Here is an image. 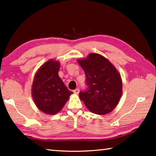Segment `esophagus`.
<instances>
[{
	"mask_svg": "<svg viewBox=\"0 0 156 156\" xmlns=\"http://www.w3.org/2000/svg\"><path fill=\"white\" fill-rule=\"evenodd\" d=\"M73 93H74L75 94H79V91H80V90H79L78 89H75V90H73Z\"/></svg>",
	"mask_w": 156,
	"mask_h": 156,
	"instance_id": "esophagus-1",
	"label": "esophagus"
}]
</instances>
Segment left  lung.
Segmentation results:
<instances>
[{
    "mask_svg": "<svg viewBox=\"0 0 156 156\" xmlns=\"http://www.w3.org/2000/svg\"><path fill=\"white\" fill-rule=\"evenodd\" d=\"M86 76L85 90L79 93L92 113L104 115L117 106L122 96V83L119 72L109 60L98 54H89L78 60Z\"/></svg>",
    "mask_w": 156,
    "mask_h": 156,
    "instance_id": "obj_1",
    "label": "left lung"
}]
</instances>
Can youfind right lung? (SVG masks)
<instances>
[{"label": "right lung", "instance_id": "1", "mask_svg": "<svg viewBox=\"0 0 156 156\" xmlns=\"http://www.w3.org/2000/svg\"><path fill=\"white\" fill-rule=\"evenodd\" d=\"M60 62L49 60L38 69L31 86V96L38 109L46 114H56L62 109L72 91L58 76Z\"/></svg>", "mask_w": 156, "mask_h": 156}]
</instances>
